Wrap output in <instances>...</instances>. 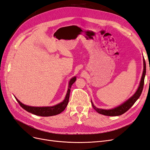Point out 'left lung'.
I'll return each instance as SVG.
<instances>
[{"label": "left lung", "instance_id": "8db88e82", "mask_svg": "<svg viewBox=\"0 0 150 150\" xmlns=\"http://www.w3.org/2000/svg\"><path fill=\"white\" fill-rule=\"evenodd\" d=\"M143 67L144 68H143V74L142 76V78H141L139 85L137 90V91H136L133 96L130 97L128 100H126V101L120 104V105H119L118 106L115 107L112 109H110V110H104V109L98 108L94 105L93 103L91 101L92 106L94 110H96L98 113H99V114H101L105 116H120L124 114L125 112L128 111L129 109L133 105L134 103L137 101V99L139 98L143 89L144 77H145V75H146V62H145L144 57H143Z\"/></svg>", "mask_w": 150, "mask_h": 150}]
</instances>
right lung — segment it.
<instances>
[{"mask_svg":"<svg viewBox=\"0 0 150 150\" xmlns=\"http://www.w3.org/2000/svg\"><path fill=\"white\" fill-rule=\"evenodd\" d=\"M76 80V76L73 77V78H72L70 79L69 82V86H68L67 91L64 99L61 103L56 104V105H55V106H44V107L30 106L25 105V104H24L23 103H22L19 100V99L16 98V97H15V98L16 99L17 101L19 103L20 106L22 108L24 109L25 111L32 113V114H34V115H37V116H55L58 114H60L61 112H62L66 109L67 104H68V102H69L71 86L75 82Z\"/></svg>","mask_w":150,"mask_h":150,"instance_id":"1","label":"right lung"}]
</instances>
